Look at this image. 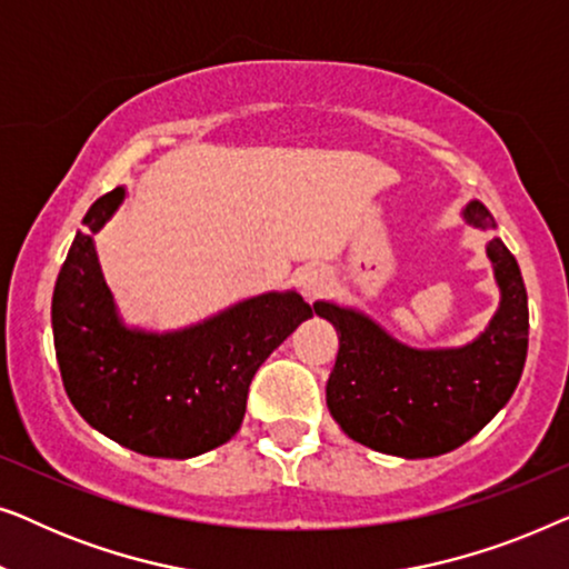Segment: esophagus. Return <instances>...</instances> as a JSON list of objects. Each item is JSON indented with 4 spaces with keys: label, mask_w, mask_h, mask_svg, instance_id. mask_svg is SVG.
I'll return each mask as SVG.
<instances>
[{
    "label": "esophagus",
    "mask_w": 569,
    "mask_h": 569,
    "mask_svg": "<svg viewBox=\"0 0 569 569\" xmlns=\"http://www.w3.org/2000/svg\"><path fill=\"white\" fill-rule=\"evenodd\" d=\"M329 284H331V274H329V269H323V267H310L302 271V277H300V290L308 300L321 298V295L329 290Z\"/></svg>",
    "instance_id": "1"
}]
</instances>
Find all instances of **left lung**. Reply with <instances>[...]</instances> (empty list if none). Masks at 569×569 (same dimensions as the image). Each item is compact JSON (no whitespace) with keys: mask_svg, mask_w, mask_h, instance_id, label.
<instances>
[{"mask_svg":"<svg viewBox=\"0 0 569 569\" xmlns=\"http://www.w3.org/2000/svg\"><path fill=\"white\" fill-rule=\"evenodd\" d=\"M463 217L495 228L479 201ZM487 253L502 302L489 329L461 349L403 347L362 313L316 302V313L339 333L326 403L349 438L391 456H442L510 401L528 352V295L516 256L500 238L489 240Z\"/></svg>","mask_w":569,"mask_h":569,"instance_id":"1","label":"left lung"}]
</instances>
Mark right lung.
I'll list each match as a JSON object with an SVG mask.
<instances>
[{
  "mask_svg": "<svg viewBox=\"0 0 569 569\" xmlns=\"http://www.w3.org/2000/svg\"><path fill=\"white\" fill-rule=\"evenodd\" d=\"M108 191L84 214L51 300L53 347L69 401L108 438L154 458H191L228 442L261 362L313 308L269 292L176 333L123 329L100 274L92 232L121 204Z\"/></svg>",
  "mask_w": 569,
  "mask_h": 569,
  "instance_id": "right-lung-1",
  "label": "right lung"
}]
</instances>
